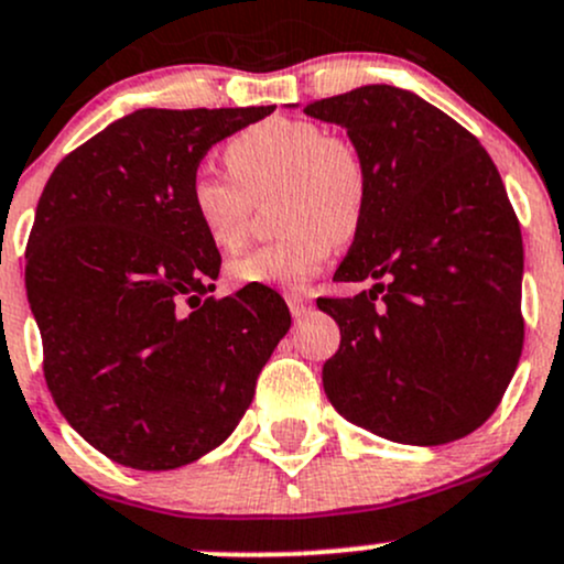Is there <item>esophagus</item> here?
<instances>
[{
    "label": "esophagus",
    "mask_w": 564,
    "mask_h": 564,
    "mask_svg": "<svg viewBox=\"0 0 564 564\" xmlns=\"http://www.w3.org/2000/svg\"><path fill=\"white\" fill-rule=\"evenodd\" d=\"M288 306H290V314H293L295 319L306 317V314L312 312V301H308L306 295H301V293H290L288 295Z\"/></svg>",
    "instance_id": "esophagus-1"
}]
</instances>
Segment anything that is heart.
Here are the masks:
<instances>
[{
	"instance_id": "heart-1",
	"label": "heart",
	"mask_w": 564,
	"mask_h": 564,
	"mask_svg": "<svg viewBox=\"0 0 564 564\" xmlns=\"http://www.w3.org/2000/svg\"><path fill=\"white\" fill-rule=\"evenodd\" d=\"M231 174L198 169L187 185V204L204 236L223 252L247 241L252 202L280 187L274 207L284 231L231 263L239 284L299 288L317 274L336 250L360 231L371 177L349 139L301 118H269L239 131L226 144Z\"/></svg>"
}]
</instances>
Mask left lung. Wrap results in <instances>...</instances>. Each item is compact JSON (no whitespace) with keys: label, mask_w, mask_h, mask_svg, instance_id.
<instances>
[{"label":"left lung","mask_w":564,"mask_h":564,"mask_svg":"<svg viewBox=\"0 0 564 564\" xmlns=\"http://www.w3.org/2000/svg\"><path fill=\"white\" fill-rule=\"evenodd\" d=\"M338 123L371 177L366 217L336 282L317 299L341 330L323 366L333 409L395 444L465 438L498 409L519 366L522 231L487 150L411 90L362 86L312 101Z\"/></svg>","instance_id":"left-lung-1"}]
</instances>
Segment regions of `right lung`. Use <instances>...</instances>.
<instances>
[{
    "instance_id": "obj_1",
    "label": "right lung",
    "mask_w": 564,
    "mask_h": 564,
    "mask_svg": "<svg viewBox=\"0 0 564 564\" xmlns=\"http://www.w3.org/2000/svg\"><path fill=\"white\" fill-rule=\"evenodd\" d=\"M276 107L137 110L53 169L26 245L42 371L64 420L137 470L220 446L290 328L280 293L212 299L220 252L187 185L212 144Z\"/></svg>"
}]
</instances>
